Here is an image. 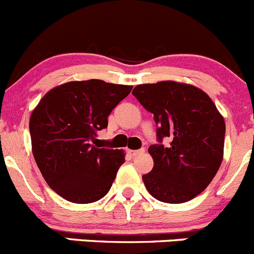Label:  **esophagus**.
<instances>
[{
    "mask_svg": "<svg viewBox=\"0 0 254 254\" xmlns=\"http://www.w3.org/2000/svg\"><path fill=\"white\" fill-rule=\"evenodd\" d=\"M140 153H144V149H139V150H129V154L131 156L138 155V154H140Z\"/></svg>",
    "mask_w": 254,
    "mask_h": 254,
    "instance_id": "1",
    "label": "esophagus"
}]
</instances>
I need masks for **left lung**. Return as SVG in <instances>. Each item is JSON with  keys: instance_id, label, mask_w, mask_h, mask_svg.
<instances>
[{"instance_id": "8db88e82", "label": "left lung", "mask_w": 254, "mask_h": 254, "mask_svg": "<svg viewBox=\"0 0 254 254\" xmlns=\"http://www.w3.org/2000/svg\"><path fill=\"white\" fill-rule=\"evenodd\" d=\"M132 95L158 125L160 144L148 149L154 167L143 175L148 191L172 204L195 198L209 186L223 160L226 123L222 114L203 90L184 82L141 84ZM164 137L170 146L162 145Z\"/></svg>"}]
</instances>
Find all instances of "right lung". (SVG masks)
<instances>
[{
	"mask_svg": "<svg viewBox=\"0 0 254 254\" xmlns=\"http://www.w3.org/2000/svg\"><path fill=\"white\" fill-rule=\"evenodd\" d=\"M131 89L96 79L65 82L46 92L31 114L37 167L50 188L68 202H96L110 190L125 153L92 143Z\"/></svg>",
	"mask_w": 254,
	"mask_h": 254,
	"instance_id": "obj_1",
	"label": "right lung"
}]
</instances>
